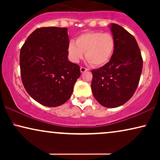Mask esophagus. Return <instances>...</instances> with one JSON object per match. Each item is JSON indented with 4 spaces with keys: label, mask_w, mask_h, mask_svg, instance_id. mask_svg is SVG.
<instances>
[{
    "label": "esophagus",
    "mask_w": 160,
    "mask_h": 160,
    "mask_svg": "<svg viewBox=\"0 0 160 160\" xmlns=\"http://www.w3.org/2000/svg\"><path fill=\"white\" fill-rule=\"evenodd\" d=\"M80 71H81V72H82V73H84V71H88V68H84V67H83V66H81L80 67Z\"/></svg>",
    "instance_id": "obj_1"
}]
</instances>
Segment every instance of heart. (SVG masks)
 Masks as SVG:
<instances>
[{"instance_id": "b5f03b06", "label": "heart", "mask_w": 160, "mask_h": 160, "mask_svg": "<svg viewBox=\"0 0 160 160\" xmlns=\"http://www.w3.org/2000/svg\"><path fill=\"white\" fill-rule=\"evenodd\" d=\"M115 39L108 32H86L81 34L76 41L71 40L68 46L70 60L78 62L84 57L93 66L106 65L112 58L115 49Z\"/></svg>"}]
</instances>
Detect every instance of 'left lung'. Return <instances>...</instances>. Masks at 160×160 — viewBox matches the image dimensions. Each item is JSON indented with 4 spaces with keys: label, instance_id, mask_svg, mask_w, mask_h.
Instances as JSON below:
<instances>
[{
    "label": "left lung",
    "instance_id": "left-lung-1",
    "mask_svg": "<svg viewBox=\"0 0 160 160\" xmlns=\"http://www.w3.org/2000/svg\"><path fill=\"white\" fill-rule=\"evenodd\" d=\"M115 49L106 65L92 71L91 88L102 106L116 108L132 98L138 85L143 59L134 36L117 24H111Z\"/></svg>",
    "mask_w": 160,
    "mask_h": 160
}]
</instances>
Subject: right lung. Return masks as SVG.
Returning <instances> with one entry per match:
<instances>
[{
  "label": "right lung",
  "instance_id": "1",
  "mask_svg": "<svg viewBox=\"0 0 160 160\" xmlns=\"http://www.w3.org/2000/svg\"><path fill=\"white\" fill-rule=\"evenodd\" d=\"M66 28L35 30L20 50L19 65L24 87L41 105L56 107L71 98L81 75L79 65L68 59Z\"/></svg>",
  "mask_w": 160,
  "mask_h": 160
}]
</instances>
